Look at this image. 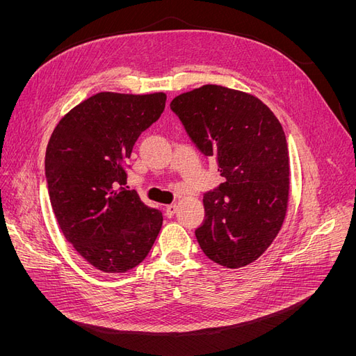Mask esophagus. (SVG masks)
Instances as JSON below:
<instances>
[{
  "instance_id": "obj_1",
  "label": "esophagus",
  "mask_w": 356,
  "mask_h": 356,
  "mask_svg": "<svg viewBox=\"0 0 356 356\" xmlns=\"http://www.w3.org/2000/svg\"><path fill=\"white\" fill-rule=\"evenodd\" d=\"M165 211H166L168 217H174V215H175L177 211H178V207H177V204H168Z\"/></svg>"
}]
</instances>
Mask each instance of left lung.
<instances>
[{"label": "left lung", "instance_id": "8db88e82", "mask_svg": "<svg viewBox=\"0 0 356 356\" xmlns=\"http://www.w3.org/2000/svg\"><path fill=\"white\" fill-rule=\"evenodd\" d=\"M191 143L213 157L224 182L203 195L196 239L229 268L255 261L282 227L289 191L285 132L252 95L207 84L170 102Z\"/></svg>", "mask_w": 356, "mask_h": 356}]
</instances>
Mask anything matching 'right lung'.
<instances>
[{
    "label": "right lung",
    "mask_w": 356,
    "mask_h": 356,
    "mask_svg": "<svg viewBox=\"0 0 356 356\" xmlns=\"http://www.w3.org/2000/svg\"><path fill=\"white\" fill-rule=\"evenodd\" d=\"M166 95L101 92L62 118L46 149V181L65 239L105 273L144 261L163 217L127 190L136 139L165 110Z\"/></svg>",
    "instance_id": "obj_1"
}]
</instances>
